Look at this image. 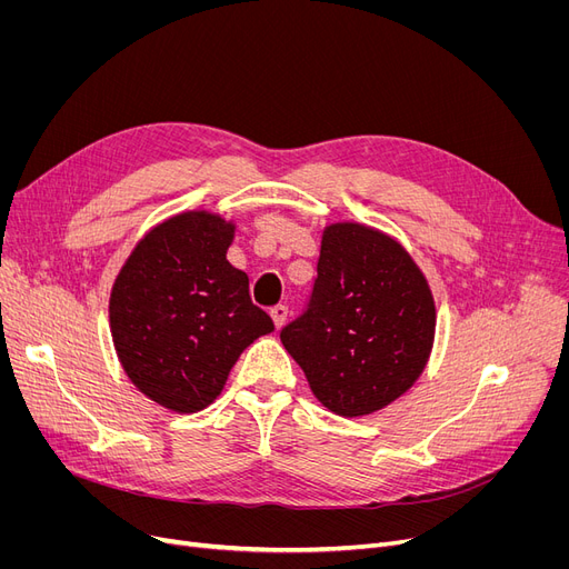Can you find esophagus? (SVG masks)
<instances>
[{
    "mask_svg": "<svg viewBox=\"0 0 569 569\" xmlns=\"http://www.w3.org/2000/svg\"><path fill=\"white\" fill-rule=\"evenodd\" d=\"M269 318H272V322H274L277 330H281L283 322H286V318H288V309H286L283 305H277V307L269 309Z\"/></svg>",
    "mask_w": 569,
    "mask_h": 569,
    "instance_id": "esophagus-1",
    "label": "esophagus"
}]
</instances>
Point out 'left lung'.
<instances>
[{
    "instance_id": "left-lung-1",
    "label": "left lung",
    "mask_w": 569,
    "mask_h": 569,
    "mask_svg": "<svg viewBox=\"0 0 569 569\" xmlns=\"http://www.w3.org/2000/svg\"><path fill=\"white\" fill-rule=\"evenodd\" d=\"M433 337V295L403 244L365 223L325 226L311 305L281 330L313 397L341 417L373 415L422 376Z\"/></svg>"
}]
</instances>
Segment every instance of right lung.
<instances>
[{
  "mask_svg": "<svg viewBox=\"0 0 569 569\" xmlns=\"http://www.w3.org/2000/svg\"><path fill=\"white\" fill-rule=\"evenodd\" d=\"M234 221L207 209L144 232L110 290V335L136 390L189 415L212 403L234 362L274 322L251 305L249 277L228 262Z\"/></svg>",
  "mask_w": 569,
  "mask_h": 569,
  "instance_id": "right-lung-1",
  "label": "right lung"
}]
</instances>
